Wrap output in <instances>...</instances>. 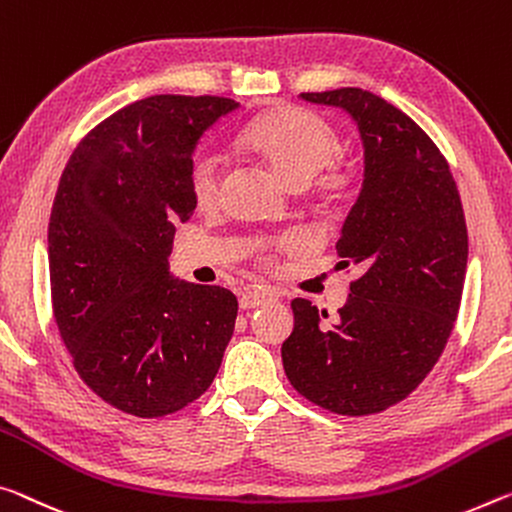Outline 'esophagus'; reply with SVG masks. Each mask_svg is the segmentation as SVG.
<instances>
[{
	"label": "esophagus",
	"mask_w": 512,
	"mask_h": 512,
	"mask_svg": "<svg viewBox=\"0 0 512 512\" xmlns=\"http://www.w3.org/2000/svg\"><path fill=\"white\" fill-rule=\"evenodd\" d=\"M269 300H275V294H271V291H259V289H248L243 291L239 303L243 310H253V307H259L264 303H269Z\"/></svg>",
	"instance_id": "esophagus-1"
}]
</instances>
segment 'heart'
<instances>
[{"label": "heart", "mask_w": 512, "mask_h": 512, "mask_svg": "<svg viewBox=\"0 0 512 512\" xmlns=\"http://www.w3.org/2000/svg\"><path fill=\"white\" fill-rule=\"evenodd\" d=\"M241 148L269 166L291 189H305L326 170L339 152V136L319 113L285 107L266 113L241 134ZM191 193L200 209H214L223 196V159L212 150H198L191 159ZM323 196H337L344 180L319 177Z\"/></svg>", "instance_id": "b5f03b06"}]
</instances>
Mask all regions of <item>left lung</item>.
<instances>
[{
    "instance_id": "left-lung-1",
    "label": "left lung",
    "mask_w": 512,
    "mask_h": 512,
    "mask_svg": "<svg viewBox=\"0 0 512 512\" xmlns=\"http://www.w3.org/2000/svg\"><path fill=\"white\" fill-rule=\"evenodd\" d=\"M358 123L364 180L348 212L337 266L360 278L332 326L305 298L282 364L298 394L337 415L362 417L403 401L449 339L467 271V225L449 164L424 129L362 88L300 93Z\"/></svg>"
}]
</instances>
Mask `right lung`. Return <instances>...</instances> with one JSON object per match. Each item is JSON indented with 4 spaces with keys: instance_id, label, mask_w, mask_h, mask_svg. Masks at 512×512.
<instances>
[{
    "instance_id": "obj_1",
    "label": "right lung",
    "mask_w": 512,
    "mask_h": 512,
    "mask_svg": "<svg viewBox=\"0 0 512 512\" xmlns=\"http://www.w3.org/2000/svg\"><path fill=\"white\" fill-rule=\"evenodd\" d=\"M239 107L216 95H152L79 141L47 227L52 312L79 378L113 408L173 415L214 383L237 319L223 287L168 271L175 223L193 216L200 136Z\"/></svg>"
}]
</instances>
